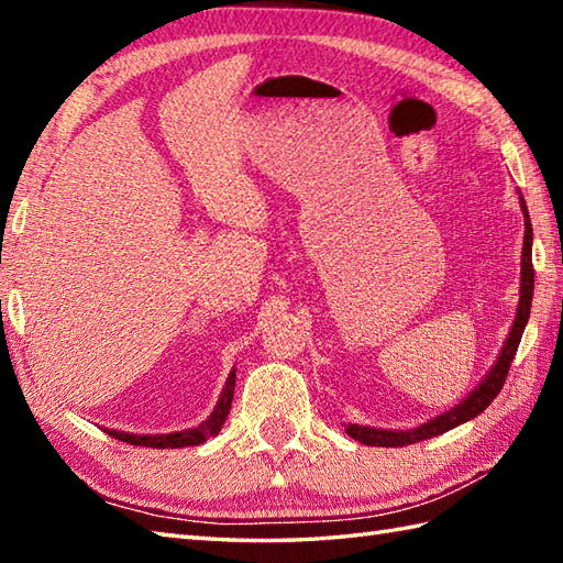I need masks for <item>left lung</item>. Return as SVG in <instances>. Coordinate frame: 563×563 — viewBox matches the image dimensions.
I'll use <instances>...</instances> for the list:
<instances>
[{"instance_id":"left-lung-1","label":"left lung","mask_w":563,"mask_h":563,"mask_svg":"<svg viewBox=\"0 0 563 563\" xmlns=\"http://www.w3.org/2000/svg\"><path fill=\"white\" fill-rule=\"evenodd\" d=\"M520 206L525 212V242H522V278H520V307H518V314L516 321H512V329L508 333V341L504 345V351H500L496 365L492 367V373L486 375V379L482 382L479 387H476L470 397H466L462 404L454 406L452 411L442 413L433 421H428L423 426H418L413 430H379V428H367V426H355L349 423L345 428V433H349L353 440L363 442V445H373V448H404V445H411V442H421L428 438H435L440 433H448L454 426H460L464 421H472L474 416H479L484 409H488V404H492L498 391L504 389L506 385V377H508V369L512 357L518 353V345L522 339V331L525 324H528L530 319V307H532V292H534V268H532V224H530V214H528V206H525V200L520 198Z\"/></svg>"}]
</instances>
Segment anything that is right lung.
I'll use <instances>...</instances> for the list:
<instances>
[{"mask_svg":"<svg viewBox=\"0 0 563 563\" xmlns=\"http://www.w3.org/2000/svg\"><path fill=\"white\" fill-rule=\"evenodd\" d=\"M234 369L232 375L227 377V385L220 394V401L214 406L212 416L208 421H202L196 428H188V430H178V433H166V435H133V433H123V430H109L106 428L103 433H109L113 438H118L121 442H130V445H140V448H190V445H200V442H206L208 438L218 435L224 421H227V413L232 409V397H234Z\"/></svg>","mask_w":563,"mask_h":563,"instance_id":"right-lung-1","label":"right lung"}]
</instances>
